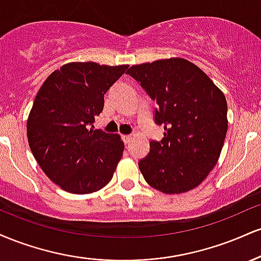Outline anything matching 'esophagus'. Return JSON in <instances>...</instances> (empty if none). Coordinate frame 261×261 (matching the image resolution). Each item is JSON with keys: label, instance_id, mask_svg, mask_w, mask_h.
<instances>
[{"label": "esophagus", "instance_id": "obj_1", "mask_svg": "<svg viewBox=\"0 0 261 261\" xmlns=\"http://www.w3.org/2000/svg\"><path fill=\"white\" fill-rule=\"evenodd\" d=\"M131 140H133V136H131V135H122V141H124L125 145L130 142Z\"/></svg>", "mask_w": 261, "mask_h": 261}]
</instances>
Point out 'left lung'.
<instances>
[{"mask_svg":"<svg viewBox=\"0 0 261 261\" xmlns=\"http://www.w3.org/2000/svg\"><path fill=\"white\" fill-rule=\"evenodd\" d=\"M127 74L157 104L154 121L164 137L149 142L139 168L152 188L181 194L196 188L216 166L226 139L227 100L193 62L172 58L134 65Z\"/></svg>","mask_w":261,"mask_h":261,"instance_id":"left-lung-1","label":"left lung"}]
</instances>
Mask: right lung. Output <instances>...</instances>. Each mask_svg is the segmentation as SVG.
<instances>
[{"label":"right lung","instance_id":"add662e5","mask_svg":"<svg viewBox=\"0 0 261 261\" xmlns=\"http://www.w3.org/2000/svg\"><path fill=\"white\" fill-rule=\"evenodd\" d=\"M127 65L70 62L45 80L27 121L34 158L50 180L71 194H91L112 180L124 152L116 134L94 130L104 94Z\"/></svg>","mask_w":261,"mask_h":261}]
</instances>
